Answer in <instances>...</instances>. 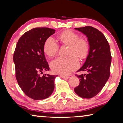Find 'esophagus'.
Wrapping results in <instances>:
<instances>
[{
  "label": "esophagus",
  "mask_w": 123,
  "mask_h": 123,
  "mask_svg": "<svg viewBox=\"0 0 123 123\" xmlns=\"http://www.w3.org/2000/svg\"><path fill=\"white\" fill-rule=\"evenodd\" d=\"M60 76L62 78H63V79H68V78H69V76L63 75H60Z\"/></svg>",
  "instance_id": "obj_1"
}]
</instances>
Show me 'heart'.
I'll list each match as a JSON object with an SVG mask.
<instances>
[{
	"instance_id": "obj_1",
	"label": "heart",
	"mask_w": 123,
	"mask_h": 123,
	"mask_svg": "<svg viewBox=\"0 0 123 123\" xmlns=\"http://www.w3.org/2000/svg\"><path fill=\"white\" fill-rule=\"evenodd\" d=\"M58 38L62 44L69 45L68 57H59L50 62V67L56 74L67 75L76 69L79 66L77 56L80 59L87 56L89 44L86 39L79 38V36L71 30H66L61 33ZM44 53L49 57L56 55L59 49L58 43L52 37L45 40L43 46Z\"/></svg>"
}]
</instances>
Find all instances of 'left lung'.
<instances>
[{"label": "left lung", "instance_id": "1", "mask_svg": "<svg viewBox=\"0 0 123 123\" xmlns=\"http://www.w3.org/2000/svg\"><path fill=\"white\" fill-rule=\"evenodd\" d=\"M75 29L86 35L89 51L84 65L78 70L87 74H76L80 83L74 91L79 97L90 99L98 94L109 78L112 59L110 48L104 34L96 28L87 26Z\"/></svg>", "mask_w": 123, "mask_h": 123}]
</instances>
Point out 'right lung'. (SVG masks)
Listing matches in <instances>:
<instances>
[{
  "label": "right lung",
  "mask_w": 123,
  "mask_h": 123,
  "mask_svg": "<svg viewBox=\"0 0 123 123\" xmlns=\"http://www.w3.org/2000/svg\"><path fill=\"white\" fill-rule=\"evenodd\" d=\"M55 31L54 29L48 28L31 29L20 37L14 52L18 84L27 96L36 100L48 98L54 89V80L56 76H41L40 73L50 69L43 46L45 40Z\"/></svg>",
  "instance_id": "add662e5"
}]
</instances>
